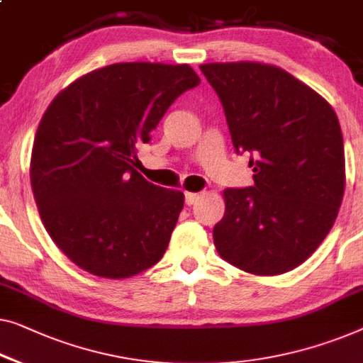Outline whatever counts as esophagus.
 Wrapping results in <instances>:
<instances>
[{"label":"esophagus","instance_id":"34e87169","mask_svg":"<svg viewBox=\"0 0 363 363\" xmlns=\"http://www.w3.org/2000/svg\"><path fill=\"white\" fill-rule=\"evenodd\" d=\"M199 198H201V193H191V191H186V193H185V203H186V204L196 203Z\"/></svg>","mask_w":363,"mask_h":363}]
</instances>
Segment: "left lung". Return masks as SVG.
Segmentation results:
<instances>
[{
    "mask_svg": "<svg viewBox=\"0 0 363 363\" xmlns=\"http://www.w3.org/2000/svg\"><path fill=\"white\" fill-rule=\"evenodd\" d=\"M223 103L234 149L249 152L254 186L225 188L213 239L252 275L301 265L334 225L345 188L339 119L321 94L262 62L199 65Z\"/></svg>",
    "mask_w": 363,
    "mask_h": 363,
    "instance_id": "8db88e82",
    "label": "left lung"
}]
</instances>
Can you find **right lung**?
<instances>
[{
  "label": "right lung",
  "mask_w": 363,
  "mask_h": 363,
  "mask_svg": "<svg viewBox=\"0 0 363 363\" xmlns=\"http://www.w3.org/2000/svg\"><path fill=\"white\" fill-rule=\"evenodd\" d=\"M199 82L188 64L123 62L77 78L47 106L30 186L47 234L82 270L121 280L164 257L185 194L147 182L134 160Z\"/></svg>",
  "instance_id": "1"
}]
</instances>
